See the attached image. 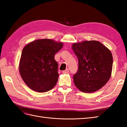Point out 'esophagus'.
I'll return each mask as SVG.
<instances>
[{
  "instance_id": "34e87169",
  "label": "esophagus",
  "mask_w": 127,
  "mask_h": 127,
  "mask_svg": "<svg viewBox=\"0 0 127 127\" xmlns=\"http://www.w3.org/2000/svg\"><path fill=\"white\" fill-rule=\"evenodd\" d=\"M69 72V69H66L65 70L63 71V72L64 74H66V73H68V72Z\"/></svg>"
}]
</instances>
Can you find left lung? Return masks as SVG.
<instances>
[{"instance_id":"left-lung-1","label":"left lung","mask_w":127,"mask_h":127,"mask_svg":"<svg viewBox=\"0 0 127 127\" xmlns=\"http://www.w3.org/2000/svg\"><path fill=\"white\" fill-rule=\"evenodd\" d=\"M72 48L79 62L77 71L73 76L75 85L85 93L99 90L111 76V52L95 40L74 43Z\"/></svg>"}]
</instances>
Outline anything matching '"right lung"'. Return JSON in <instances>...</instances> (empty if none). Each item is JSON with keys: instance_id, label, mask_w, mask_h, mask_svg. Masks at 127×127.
I'll use <instances>...</instances> for the list:
<instances>
[{"instance_id": "right-lung-1", "label": "right lung", "mask_w": 127, "mask_h": 127, "mask_svg": "<svg viewBox=\"0 0 127 127\" xmlns=\"http://www.w3.org/2000/svg\"><path fill=\"white\" fill-rule=\"evenodd\" d=\"M63 46L62 42L44 39L23 48L19 70L24 82L32 90L42 93L55 87L59 76L55 55Z\"/></svg>"}]
</instances>
